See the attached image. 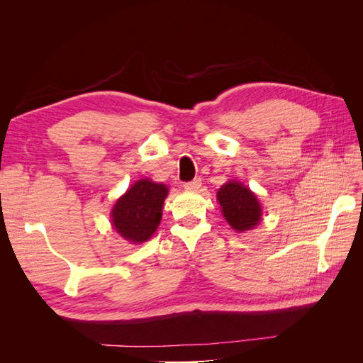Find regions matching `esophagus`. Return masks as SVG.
I'll return each instance as SVG.
<instances>
[{
	"instance_id": "esophagus-1",
	"label": "esophagus",
	"mask_w": 363,
	"mask_h": 363,
	"mask_svg": "<svg viewBox=\"0 0 363 363\" xmlns=\"http://www.w3.org/2000/svg\"><path fill=\"white\" fill-rule=\"evenodd\" d=\"M183 186H184V189H188V191H199L201 188V179H194L192 182L184 183Z\"/></svg>"
}]
</instances>
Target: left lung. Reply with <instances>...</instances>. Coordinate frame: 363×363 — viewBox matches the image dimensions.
<instances>
[{
    "instance_id": "obj_1",
    "label": "left lung",
    "mask_w": 363,
    "mask_h": 363,
    "mask_svg": "<svg viewBox=\"0 0 363 363\" xmlns=\"http://www.w3.org/2000/svg\"><path fill=\"white\" fill-rule=\"evenodd\" d=\"M216 199L221 204L225 221L235 232H247L260 223L262 207L257 196L240 182L230 180L223 184L216 194Z\"/></svg>"
}]
</instances>
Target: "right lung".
<instances>
[{"instance_id": "add662e5", "label": "right lung", "mask_w": 363, "mask_h": 363, "mask_svg": "<svg viewBox=\"0 0 363 363\" xmlns=\"http://www.w3.org/2000/svg\"><path fill=\"white\" fill-rule=\"evenodd\" d=\"M168 192L167 184L150 179L138 180L115 203L111 213L113 228L131 244L145 242L160 224Z\"/></svg>"}]
</instances>
